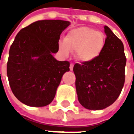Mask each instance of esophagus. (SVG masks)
<instances>
[{
	"label": "esophagus",
	"instance_id": "34e87169",
	"mask_svg": "<svg viewBox=\"0 0 134 134\" xmlns=\"http://www.w3.org/2000/svg\"><path fill=\"white\" fill-rule=\"evenodd\" d=\"M73 67H74V64H73L72 63H71L70 65V70H71V71H72L73 70Z\"/></svg>",
	"mask_w": 134,
	"mask_h": 134
}]
</instances>
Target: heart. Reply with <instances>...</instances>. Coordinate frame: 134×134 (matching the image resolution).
<instances>
[{
    "mask_svg": "<svg viewBox=\"0 0 134 134\" xmlns=\"http://www.w3.org/2000/svg\"><path fill=\"white\" fill-rule=\"evenodd\" d=\"M105 46V36L102 31L91 28L80 27L68 32L64 42L59 43V50L65 57L76 52V57L82 62H90L98 59Z\"/></svg>",
    "mask_w": 134,
    "mask_h": 134,
    "instance_id": "1",
    "label": "heart"
}]
</instances>
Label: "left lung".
<instances>
[{"instance_id":"1","label":"left lung","mask_w":134,"mask_h":134,"mask_svg":"<svg viewBox=\"0 0 134 134\" xmlns=\"http://www.w3.org/2000/svg\"><path fill=\"white\" fill-rule=\"evenodd\" d=\"M104 31L105 46L101 55L94 61L77 63L73 67L77 98L88 110H103L112 105L125 82L124 44L107 26Z\"/></svg>"}]
</instances>
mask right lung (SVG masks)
<instances>
[{"label":"right lung","instance_id":"1","mask_svg":"<svg viewBox=\"0 0 134 134\" xmlns=\"http://www.w3.org/2000/svg\"><path fill=\"white\" fill-rule=\"evenodd\" d=\"M70 25L62 20H42L22 29L9 50L7 75L13 95L31 107L46 106L54 98L70 62L57 60L62 32Z\"/></svg>","mask_w":134,"mask_h":134}]
</instances>
